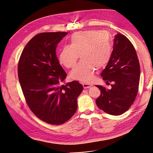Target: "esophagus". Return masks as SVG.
I'll use <instances>...</instances> for the list:
<instances>
[{
  "instance_id": "1",
  "label": "esophagus",
  "mask_w": 153,
  "mask_h": 153,
  "mask_svg": "<svg viewBox=\"0 0 153 153\" xmlns=\"http://www.w3.org/2000/svg\"><path fill=\"white\" fill-rule=\"evenodd\" d=\"M83 85V87L84 88H88L90 87H91V85L89 83H82Z\"/></svg>"
}]
</instances>
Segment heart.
Returning a JSON list of instances; mask_svg holds the SVG:
<instances>
[{
	"label": "heart",
	"instance_id": "obj_1",
	"mask_svg": "<svg viewBox=\"0 0 153 153\" xmlns=\"http://www.w3.org/2000/svg\"><path fill=\"white\" fill-rule=\"evenodd\" d=\"M70 45L63 46L59 61L66 68H73L80 54L82 61L70 73L73 80L90 82L97 69L108 64L113 52L111 36L105 31L87 30L73 33L70 38Z\"/></svg>",
	"mask_w": 153,
	"mask_h": 153
}]
</instances>
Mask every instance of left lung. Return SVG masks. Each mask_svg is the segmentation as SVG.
<instances>
[{
	"label": "left lung",
	"mask_w": 153,
	"mask_h": 153,
	"mask_svg": "<svg viewBox=\"0 0 153 153\" xmlns=\"http://www.w3.org/2000/svg\"><path fill=\"white\" fill-rule=\"evenodd\" d=\"M114 42L111 58L101 73L107 83L113 84L111 89L96 85L101 92L96 103L105 112L119 115L126 112L135 100L139 84L140 65L135 48L124 35L117 34Z\"/></svg>",
	"instance_id": "left-lung-1"
}]
</instances>
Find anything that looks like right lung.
Returning <instances> with one entry per match:
<instances>
[{
  "mask_svg": "<svg viewBox=\"0 0 153 153\" xmlns=\"http://www.w3.org/2000/svg\"><path fill=\"white\" fill-rule=\"evenodd\" d=\"M68 33H42L30 39L18 63V76L31 111L46 123L60 125L77 110L82 85L73 81L65 85L66 73L56 54L57 45Z\"/></svg>",
  "mask_w": 153,
  "mask_h": 153,
  "instance_id": "obj_1",
  "label": "right lung"
}]
</instances>
